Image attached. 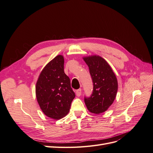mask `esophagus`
I'll use <instances>...</instances> for the list:
<instances>
[{"label": "esophagus", "mask_w": 153, "mask_h": 153, "mask_svg": "<svg viewBox=\"0 0 153 153\" xmlns=\"http://www.w3.org/2000/svg\"><path fill=\"white\" fill-rule=\"evenodd\" d=\"M76 96H78V97L80 96L81 94H82V89H79L76 90Z\"/></svg>", "instance_id": "obj_1"}]
</instances>
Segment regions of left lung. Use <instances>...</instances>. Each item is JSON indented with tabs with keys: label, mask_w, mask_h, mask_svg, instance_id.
<instances>
[{
	"label": "left lung",
	"mask_w": 153,
	"mask_h": 153,
	"mask_svg": "<svg viewBox=\"0 0 153 153\" xmlns=\"http://www.w3.org/2000/svg\"><path fill=\"white\" fill-rule=\"evenodd\" d=\"M84 60L89 67L93 83L91 96L84 97L85 105L92 113H103L113 103L116 96L117 78L107 62L100 56L86 57Z\"/></svg>",
	"instance_id": "1"
}]
</instances>
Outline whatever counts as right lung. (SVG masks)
<instances>
[{"mask_svg": "<svg viewBox=\"0 0 153 153\" xmlns=\"http://www.w3.org/2000/svg\"><path fill=\"white\" fill-rule=\"evenodd\" d=\"M64 57L57 55L41 72L36 83L37 101L43 112L54 119L68 114L75 94L69 78L64 71Z\"/></svg>", "mask_w": 153, "mask_h": 153, "instance_id": "right-lung-1", "label": "right lung"}]
</instances>
